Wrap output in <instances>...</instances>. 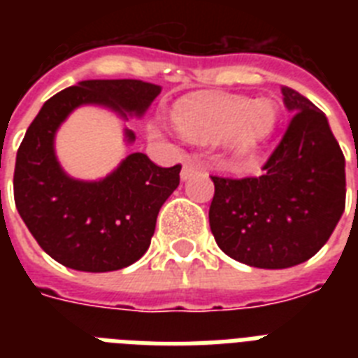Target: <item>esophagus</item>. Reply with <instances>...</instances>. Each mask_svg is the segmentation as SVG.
<instances>
[{
	"mask_svg": "<svg viewBox=\"0 0 358 358\" xmlns=\"http://www.w3.org/2000/svg\"><path fill=\"white\" fill-rule=\"evenodd\" d=\"M201 169H202L201 163L196 162V159H193V157H187V159L184 162V167H182V173H180V178L185 182V180H189L193 174L199 173Z\"/></svg>",
	"mask_w": 358,
	"mask_h": 358,
	"instance_id": "1",
	"label": "esophagus"
}]
</instances>
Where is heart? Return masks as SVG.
Listing matches in <instances>:
<instances>
[{"instance_id": "b5f03b06", "label": "heart", "mask_w": 358, "mask_h": 358, "mask_svg": "<svg viewBox=\"0 0 358 358\" xmlns=\"http://www.w3.org/2000/svg\"><path fill=\"white\" fill-rule=\"evenodd\" d=\"M273 100H250L239 94H201L174 106L173 122L185 139L215 143L239 162L258 156L278 128Z\"/></svg>"}]
</instances>
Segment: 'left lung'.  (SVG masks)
Instances as JSON below:
<instances>
[{
	"label": "left lung",
	"instance_id": "8db88e82",
	"mask_svg": "<svg viewBox=\"0 0 358 358\" xmlns=\"http://www.w3.org/2000/svg\"><path fill=\"white\" fill-rule=\"evenodd\" d=\"M292 113L258 178H219L210 229L230 258L262 269L303 264L327 243L345 208V159L322 109L289 87Z\"/></svg>",
	"mask_w": 358,
	"mask_h": 358
}]
</instances>
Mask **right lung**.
Wrapping results in <instances>:
<instances>
[{"mask_svg": "<svg viewBox=\"0 0 358 358\" xmlns=\"http://www.w3.org/2000/svg\"><path fill=\"white\" fill-rule=\"evenodd\" d=\"M162 87L141 80H85L41 108L16 154L14 202L36 243L53 260L87 273L131 266L150 247L157 213L180 184V165L163 169L131 152L98 180L70 176L59 163L55 137L78 108L109 109L122 122L141 119ZM126 146L135 134L122 128Z\"/></svg>", "mask_w": 358, "mask_h": 358, "instance_id": "right-lung-1", "label": "right lung"}]
</instances>
